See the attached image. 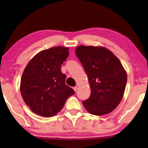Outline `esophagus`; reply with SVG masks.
<instances>
[{
	"label": "esophagus",
	"mask_w": 148,
	"mask_h": 148,
	"mask_svg": "<svg viewBox=\"0 0 148 148\" xmlns=\"http://www.w3.org/2000/svg\"><path fill=\"white\" fill-rule=\"evenodd\" d=\"M77 89H78V88L77 86L73 87V90H74L75 92H77Z\"/></svg>",
	"instance_id": "34e87169"
}]
</instances>
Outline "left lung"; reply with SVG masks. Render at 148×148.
<instances>
[{
    "instance_id": "1",
    "label": "left lung",
    "mask_w": 148,
    "mask_h": 148,
    "mask_svg": "<svg viewBox=\"0 0 148 148\" xmlns=\"http://www.w3.org/2000/svg\"><path fill=\"white\" fill-rule=\"evenodd\" d=\"M75 54L88 77L91 94L82 104L90 114H108L122 100L127 84V73L119 58L100 46H79Z\"/></svg>"
}]
</instances>
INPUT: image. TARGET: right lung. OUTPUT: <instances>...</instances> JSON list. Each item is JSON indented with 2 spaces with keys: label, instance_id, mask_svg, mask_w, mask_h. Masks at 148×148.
<instances>
[{
  "label": "right lung",
  "instance_id": "right-lung-1",
  "mask_svg": "<svg viewBox=\"0 0 148 148\" xmlns=\"http://www.w3.org/2000/svg\"><path fill=\"white\" fill-rule=\"evenodd\" d=\"M69 56V48L56 46L42 50L29 62L21 80V94L26 105L40 116L59 112L74 90L65 84L60 70Z\"/></svg>",
  "mask_w": 148,
  "mask_h": 148
}]
</instances>
